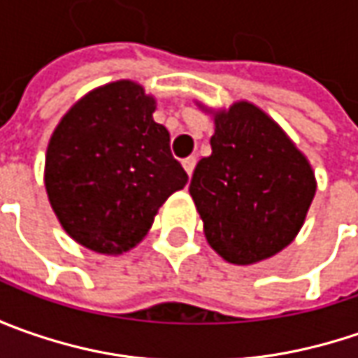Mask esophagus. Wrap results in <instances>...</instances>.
<instances>
[{
  "mask_svg": "<svg viewBox=\"0 0 358 358\" xmlns=\"http://www.w3.org/2000/svg\"><path fill=\"white\" fill-rule=\"evenodd\" d=\"M195 165H197V157L195 155H191V157L183 159V167H185L187 175L191 177L193 175V169H195Z\"/></svg>",
  "mask_w": 358,
  "mask_h": 358,
  "instance_id": "1",
  "label": "esophagus"
}]
</instances>
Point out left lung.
<instances>
[{"instance_id": "1", "label": "left lung", "mask_w": 358, "mask_h": 358, "mask_svg": "<svg viewBox=\"0 0 358 358\" xmlns=\"http://www.w3.org/2000/svg\"><path fill=\"white\" fill-rule=\"evenodd\" d=\"M305 155L255 105L215 117L211 155L197 163L189 193L209 245L229 263L251 265L285 249L315 197Z\"/></svg>"}]
</instances>
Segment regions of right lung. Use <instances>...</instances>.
<instances>
[{"label":"right lung","instance_id":"add662e5","mask_svg":"<svg viewBox=\"0 0 358 358\" xmlns=\"http://www.w3.org/2000/svg\"><path fill=\"white\" fill-rule=\"evenodd\" d=\"M155 101L117 81L77 101L53 131L45 189L63 229L83 247L117 255L143 239L187 173L171 155Z\"/></svg>","mask_w":358,"mask_h":358}]
</instances>
